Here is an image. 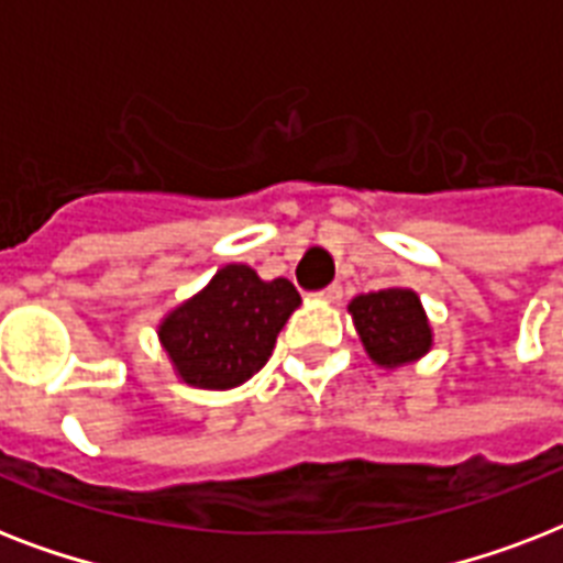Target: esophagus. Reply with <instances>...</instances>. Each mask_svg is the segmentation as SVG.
Returning a JSON list of instances; mask_svg holds the SVG:
<instances>
[{
	"instance_id": "34e87169",
	"label": "esophagus",
	"mask_w": 563,
	"mask_h": 563,
	"mask_svg": "<svg viewBox=\"0 0 563 563\" xmlns=\"http://www.w3.org/2000/svg\"><path fill=\"white\" fill-rule=\"evenodd\" d=\"M321 298L335 303V300H342V283H330L327 289H321Z\"/></svg>"
}]
</instances>
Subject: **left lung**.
I'll return each mask as SVG.
<instances>
[{
    "label": "left lung",
    "instance_id": "8db88e82",
    "mask_svg": "<svg viewBox=\"0 0 563 563\" xmlns=\"http://www.w3.org/2000/svg\"><path fill=\"white\" fill-rule=\"evenodd\" d=\"M360 339L376 365L394 368L429 351L427 316L411 289H379L351 300Z\"/></svg>",
    "mask_w": 563,
    "mask_h": 563
}]
</instances>
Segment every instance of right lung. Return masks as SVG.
<instances>
[{
  "mask_svg": "<svg viewBox=\"0 0 563 563\" xmlns=\"http://www.w3.org/2000/svg\"><path fill=\"white\" fill-rule=\"evenodd\" d=\"M298 303L289 280L265 283L247 265H228L163 321V347L189 385L233 388L268 362Z\"/></svg>",
  "mask_w": 563,
  "mask_h": 563,
  "instance_id": "right-lung-1",
  "label": "right lung"
}]
</instances>
